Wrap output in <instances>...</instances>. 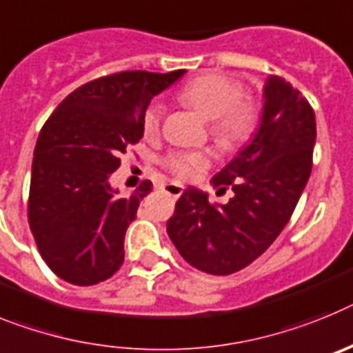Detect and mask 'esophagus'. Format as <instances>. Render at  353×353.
Returning a JSON list of instances; mask_svg holds the SVG:
<instances>
[{
	"instance_id": "esophagus-1",
	"label": "esophagus",
	"mask_w": 353,
	"mask_h": 353,
	"mask_svg": "<svg viewBox=\"0 0 353 353\" xmlns=\"http://www.w3.org/2000/svg\"><path fill=\"white\" fill-rule=\"evenodd\" d=\"M183 185H179V183H165L163 185V192L168 195H172V197H179L181 194H183Z\"/></svg>"
}]
</instances>
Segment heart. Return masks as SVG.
Listing matches in <instances>:
<instances>
[{
  "instance_id": "1",
  "label": "heart",
  "mask_w": 353,
  "mask_h": 353,
  "mask_svg": "<svg viewBox=\"0 0 353 353\" xmlns=\"http://www.w3.org/2000/svg\"><path fill=\"white\" fill-rule=\"evenodd\" d=\"M181 99L192 104L206 119L214 142L225 151H232L249 142L259 124V104L243 94V85L225 74H206L195 78L181 90ZM165 106L152 101L143 112V134L152 137L159 131ZM165 168L179 179H194L211 165L210 151H176L165 158Z\"/></svg>"
}]
</instances>
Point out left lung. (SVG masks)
I'll use <instances>...</instances> for the list:
<instances>
[{
	"label": "left lung",
	"instance_id": "left-lung-1",
	"mask_svg": "<svg viewBox=\"0 0 353 353\" xmlns=\"http://www.w3.org/2000/svg\"><path fill=\"white\" fill-rule=\"evenodd\" d=\"M314 140L309 101L290 81L270 76L254 140L211 181L213 188H231L234 195L220 206L188 188L176 202L167 232L183 259L206 274L229 275L261 256L290 222L307 185Z\"/></svg>",
	"mask_w": 353,
	"mask_h": 353
}]
</instances>
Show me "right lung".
I'll return each instance as SVG.
<instances>
[{"instance_id": "right-lung-1", "label": "right lung", "mask_w": 353, "mask_h": 353, "mask_svg": "<svg viewBox=\"0 0 353 353\" xmlns=\"http://www.w3.org/2000/svg\"><path fill=\"white\" fill-rule=\"evenodd\" d=\"M185 69L167 74L121 70L81 85L42 125L33 151L28 223L53 274L76 286L112 277L124 261V236L152 183L119 197L108 177L143 137L152 97Z\"/></svg>"}]
</instances>
